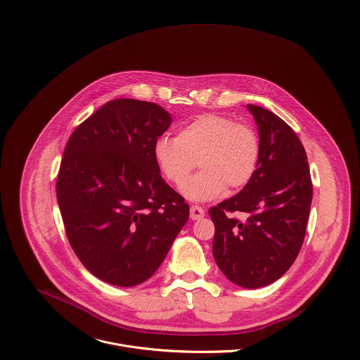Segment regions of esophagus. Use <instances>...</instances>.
<instances>
[{
  "instance_id": "1",
  "label": "esophagus",
  "mask_w": 360,
  "mask_h": 360,
  "mask_svg": "<svg viewBox=\"0 0 360 360\" xmlns=\"http://www.w3.org/2000/svg\"><path fill=\"white\" fill-rule=\"evenodd\" d=\"M205 216V210L201 206L193 205L190 207V217L193 220H200Z\"/></svg>"
}]
</instances>
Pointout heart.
Instances as JSON below:
<instances>
[{"instance_id": "1", "label": "heart", "mask_w": 360, "mask_h": 360, "mask_svg": "<svg viewBox=\"0 0 360 360\" xmlns=\"http://www.w3.org/2000/svg\"><path fill=\"white\" fill-rule=\"evenodd\" d=\"M259 151V139L251 127L214 113L198 116L177 137L162 136L154 144L159 170L177 187L198 163L202 167L183 187V195L191 201H209L227 187H244L257 172Z\"/></svg>"}]
</instances>
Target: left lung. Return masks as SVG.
Masks as SVG:
<instances>
[{"label": "left lung", "instance_id": "obj_1", "mask_svg": "<svg viewBox=\"0 0 360 360\" xmlns=\"http://www.w3.org/2000/svg\"><path fill=\"white\" fill-rule=\"evenodd\" d=\"M259 131L255 174L230 200L209 209L213 257L221 273L244 288L278 280L304 244L311 204L308 156L295 131L273 112L247 105ZM241 211L245 220L229 216Z\"/></svg>", "mask_w": 360, "mask_h": 360}]
</instances>
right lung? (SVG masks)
Masks as SVG:
<instances>
[{
  "label": "right lung",
  "instance_id": "obj_1",
  "mask_svg": "<svg viewBox=\"0 0 360 360\" xmlns=\"http://www.w3.org/2000/svg\"><path fill=\"white\" fill-rule=\"evenodd\" d=\"M170 124L158 103L119 98L77 126L65 147L56 198L66 236L108 284L148 280L188 220L190 206L155 162V141Z\"/></svg>",
  "mask_w": 360,
  "mask_h": 360
}]
</instances>
